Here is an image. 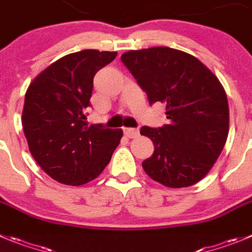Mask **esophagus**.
<instances>
[{
	"label": "esophagus",
	"mask_w": 252,
	"mask_h": 252,
	"mask_svg": "<svg viewBox=\"0 0 252 252\" xmlns=\"http://www.w3.org/2000/svg\"><path fill=\"white\" fill-rule=\"evenodd\" d=\"M124 135L126 138H137L139 135V129H134V128H124Z\"/></svg>",
	"instance_id": "1"
}]
</instances>
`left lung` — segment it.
<instances>
[{
    "mask_svg": "<svg viewBox=\"0 0 252 252\" xmlns=\"http://www.w3.org/2000/svg\"><path fill=\"white\" fill-rule=\"evenodd\" d=\"M121 60L150 104L166 105L169 124L140 129L154 144L153 155L142 163L144 171L174 189L200 182L229 134V103L218 77L196 57L169 47L128 51Z\"/></svg>",
    "mask_w": 252,
    "mask_h": 252,
    "instance_id": "8db88e82",
    "label": "left lung"
}]
</instances>
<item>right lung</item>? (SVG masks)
Segmentation results:
<instances>
[{"label":"right lung","instance_id":"right-lung-1","mask_svg":"<svg viewBox=\"0 0 252 252\" xmlns=\"http://www.w3.org/2000/svg\"><path fill=\"white\" fill-rule=\"evenodd\" d=\"M117 52L70 53L49 64L31 82L22 126L28 149L52 179L72 187L92 182L109 164L123 137L122 129L88 126L93 78Z\"/></svg>","mask_w":252,"mask_h":252}]
</instances>
